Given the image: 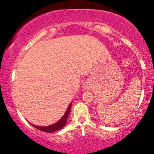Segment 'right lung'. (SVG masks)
Wrapping results in <instances>:
<instances>
[{
  "instance_id": "1",
  "label": "right lung",
  "mask_w": 154,
  "mask_h": 154,
  "mask_svg": "<svg viewBox=\"0 0 154 154\" xmlns=\"http://www.w3.org/2000/svg\"><path fill=\"white\" fill-rule=\"evenodd\" d=\"M71 104H69L68 106V109H67L66 112H65V115H64L62 118L59 120V122H57L55 124L51 125V126H34V125L31 124L34 128H36L38 130H41L43 131V132H56V131L59 130L61 129L62 128H63L65 126V125L66 124V122L67 120H68V117L69 116V113H70V110H71Z\"/></svg>"
}]
</instances>
